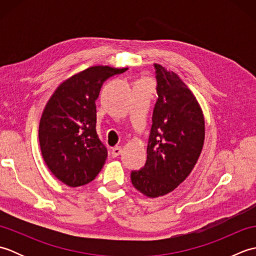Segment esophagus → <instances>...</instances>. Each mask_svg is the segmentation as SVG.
I'll use <instances>...</instances> for the list:
<instances>
[{
	"instance_id": "esophagus-1",
	"label": "esophagus",
	"mask_w": 256,
	"mask_h": 256,
	"mask_svg": "<svg viewBox=\"0 0 256 256\" xmlns=\"http://www.w3.org/2000/svg\"><path fill=\"white\" fill-rule=\"evenodd\" d=\"M121 153H122V148H121V146H116V148H112V152H111L112 157H118Z\"/></svg>"
}]
</instances>
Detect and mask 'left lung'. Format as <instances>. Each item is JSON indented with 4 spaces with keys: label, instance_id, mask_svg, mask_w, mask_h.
I'll list each match as a JSON object with an SVG mask.
<instances>
[{
    "label": "left lung",
    "instance_id": "8db88e82",
    "mask_svg": "<svg viewBox=\"0 0 256 256\" xmlns=\"http://www.w3.org/2000/svg\"><path fill=\"white\" fill-rule=\"evenodd\" d=\"M158 100L153 112L148 160L131 172L134 188L157 198L178 187L197 162L204 142V116L198 100L174 72L155 64Z\"/></svg>",
    "mask_w": 256,
    "mask_h": 256
}]
</instances>
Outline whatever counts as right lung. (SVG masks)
Segmentation results:
<instances>
[{
    "mask_svg": "<svg viewBox=\"0 0 256 256\" xmlns=\"http://www.w3.org/2000/svg\"><path fill=\"white\" fill-rule=\"evenodd\" d=\"M126 69L86 68L62 81L46 103L38 130L42 155L69 187L91 182L104 165L108 150L96 134V100L103 82Z\"/></svg>",
    "mask_w": 256,
    "mask_h": 256,
    "instance_id": "right-lung-1",
    "label": "right lung"
}]
</instances>
